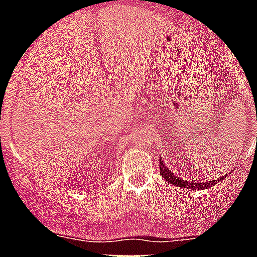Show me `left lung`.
<instances>
[{"mask_svg":"<svg viewBox=\"0 0 257 257\" xmlns=\"http://www.w3.org/2000/svg\"><path fill=\"white\" fill-rule=\"evenodd\" d=\"M159 170H161V175L163 176V179H165L166 182L171 183V184L176 185V187H180V188H187V189L191 188V189H197V191H200V189L210 188L212 185L217 184L219 180H222V179L225 178V176H223V178H219L217 179V180H212V182H206V183H196V182H191V180H183V179L174 175V174L171 172V170H169L167 167H166L163 161H162V157L159 158Z\"/></svg>","mask_w":257,"mask_h":257,"instance_id":"1","label":"left lung"}]
</instances>
